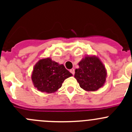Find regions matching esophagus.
I'll return each mask as SVG.
<instances>
[{
	"label": "esophagus",
	"mask_w": 132,
	"mask_h": 132,
	"mask_svg": "<svg viewBox=\"0 0 132 132\" xmlns=\"http://www.w3.org/2000/svg\"><path fill=\"white\" fill-rule=\"evenodd\" d=\"M70 72H71V73H72L73 75H74L75 74V70H74V69H71V70H70Z\"/></svg>",
	"instance_id": "1"
}]
</instances>
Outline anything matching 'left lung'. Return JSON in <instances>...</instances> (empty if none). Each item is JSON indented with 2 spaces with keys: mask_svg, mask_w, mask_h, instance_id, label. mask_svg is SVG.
<instances>
[{
  "mask_svg": "<svg viewBox=\"0 0 132 132\" xmlns=\"http://www.w3.org/2000/svg\"><path fill=\"white\" fill-rule=\"evenodd\" d=\"M78 66L74 77L81 88L86 91H95L103 87L107 70L98 57L86 55L78 62Z\"/></svg>",
  "mask_w": 132,
  "mask_h": 132,
  "instance_id": "obj_1",
  "label": "left lung"
}]
</instances>
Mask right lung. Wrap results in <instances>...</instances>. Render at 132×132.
<instances>
[{
  "mask_svg": "<svg viewBox=\"0 0 132 132\" xmlns=\"http://www.w3.org/2000/svg\"><path fill=\"white\" fill-rule=\"evenodd\" d=\"M72 75L63 64L47 57L41 59L34 65L31 78L38 91L53 93L61 88L66 78Z\"/></svg>",
  "mask_w": 132,
  "mask_h": 132,
  "instance_id": "1",
  "label": "right lung"
}]
</instances>
